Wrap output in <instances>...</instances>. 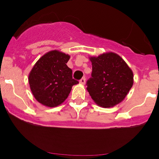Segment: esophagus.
<instances>
[{
	"label": "esophagus",
	"instance_id": "esophagus-1",
	"mask_svg": "<svg viewBox=\"0 0 159 159\" xmlns=\"http://www.w3.org/2000/svg\"><path fill=\"white\" fill-rule=\"evenodd\" d=\"M79 83L81 84H82V85H84L85 83H86V78L84 77L82 78L79 81Z\"/></svg>",
	"mask_w": 159,
	"mask_h": 159
}]
</instances>
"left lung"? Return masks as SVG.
I'll use <instances>...</instances> for the list:
<instances>
[{
    "mask_svg": "<svg viewBox=\"0 0 159 159\" xmlns=\"http://www.w3.org/2000/svg\"><path fill=\"white\" fill-rule=\"evenodd\" d=\"M89 58L93 71L87 90L94 102L102 107H111L123 101L134 83L130 67L114 52Z\"/></svg>",
    "mask_w": 159,
    "mask_h": 159,
    "instance_id": "obj_1",
    "label": "left lung"
}]
</instances>
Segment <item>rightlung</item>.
<instances>
[{
  "instance_id": "1",
  "label": "right lung",
  "mask_w": 159,
  "mask_h": 159,
  "mask_svg": "<svg viewBox=\"0 0 159 159\" xmlns=\"http://www.w3.org/2000/svg\"><path fill=\"white\" fill-rule=\"evenodd\" d=\"M70 56L57 50L47 52L38 60L29 73L30 90L36 101L46 107L61 105L78 81L67 66Z\"/></svg>"
}]
</instances>
